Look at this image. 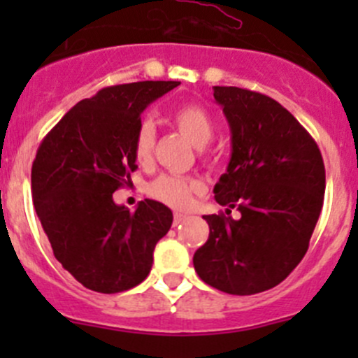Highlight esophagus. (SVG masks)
<instances>
[{
	"label": "esophagus",
	"instance_id": "esophagus-1",
	"mask_svg": "<svg viewBox=\"0 0 358 358\" xmlns=\"http://www.w3.org/2000/svg\"><path fill=\"white\" fill-rule=\"evenodd\" d=\"M189 216L183 215V213H175V216H173V222H175V225H178V223H182L183 220H187Z\"/></svg>",
	"mask_w": 358,
	"mask_h": 358
}]
</instances>
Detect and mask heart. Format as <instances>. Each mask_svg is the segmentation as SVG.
Instances as JSON below:
<instances>
[{"label": "heart", "mask_w": 358, "mask_h": 358, "mask_svg": "<svg viewBox=\"0 0 358 358\" xmlns=\"http://www.w3.org/2000/svg\"><path fill=\"white\" fill-rule=\"evenodd\" d=\"M173 122L176 128L189 138L192 145L202 147L211 142L215 135V122L208 110L202 109L196 103H187V106L178 107L171 114ZM154 142H156V131L154 126L149 121L142 122L136 129L135 143H133V152H135L136 161L145 162L152 156ZM201 185L196 180L183 178V176L175 175H162L157 180H154L149 187V194L156 197L157 201L171 206V208H187L192 201V196L199 192Z\"/></svg>", "instance_id": "heart-1"}]
</instances>
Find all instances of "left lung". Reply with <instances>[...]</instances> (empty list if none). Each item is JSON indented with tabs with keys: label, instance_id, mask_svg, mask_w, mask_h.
I'll use <instances>...</instances> for the list:
<instances>
[{
	"label": "left lung",
	"instance_id": "1",
	"mask_svg": "<svg viewBox=\"0 0 358 358\" xmlns=\"http://www.w3.org/2000/svg\"><path fill=\"white\" fill-rule=\"evenodd\" d=\"M213 96L232 133V156L213 192L241 218L202 216L209 237L194 268L216 289L256 294L282 282L305 256L326 169L315 140L279 102L237 86H213Z\"/></svg>",
	"mask_w": 358,
	"mask_h": 358
}]
</instances>
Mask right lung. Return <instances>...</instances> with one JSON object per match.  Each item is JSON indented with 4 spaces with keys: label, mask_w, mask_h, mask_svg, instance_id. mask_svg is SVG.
<instances>
[{
    "label": "right lung",
    "mask_w": 358,
    "mask_h": 358,
    "mask_svg": "<svg viewBox=\"0 0 358 358\" xmlns=\"http://www.w3.org/2000/svg\"><path fill=\"white\" fill-rule=\"evenodd\" d=\"M178 85L100 90L76 103L39 145L31 173L36 213L55 258L88 289L112 294L138 286L171 229L173 213L162 202L145 199L129 211L112 194L136 169L133 143L142 112Z\"/></svg>",
    "instance_id": "1"
}]
</instances>
